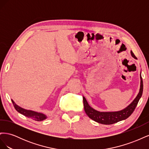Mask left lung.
<instances>
[{"instance_id":"8db88e82","label":"left lung","mask_w":149,"mask_h":149,"mask_svg":"<svg viewBox=\"0 0 149 149\" xmlns=\"http://www.w3.org/2000/svg\"><path fill=\"white\" fill-rule=\"evenodd\" d=\"M131 55L134 58H137L134 55L132 52ZM143 92V81L141 76V88L138 95L136 99L132 101V102L127 107L125 108L123 110L117 112H100L95 109H93L90 107L88 103L86 100L85 97H83V104H84V111L88 116L90 119L97 122L98 123L102 124L109 125L118 123L120 120H123L128 118L132 114V112L136 109V107L139 102L140 98L141 97Z\"/></svg>"}]
</instances>
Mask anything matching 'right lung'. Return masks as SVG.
<instances>
[{"label": "right lung", "mask_w": 149, "mask_h": 149, "mask_svg": "<svg viewBox=\"0 0 149 149\" xmlns=\"http://www.w3.org/2000/svg\"><path fill=\"white\" fill-rule=\"evenodd\" d=\"M12 102L13 103V105L14 106L15 109H16L17 111H18L19 113L24 115L25 116L29 118L32 119L33 120H37V121H42L44 119H45L47 118V116L45 115H44L42 113H38V112H34L32 111H29V110H26L23 109L19 106H17L15 102H13V100H12Z\"/></svg>", "instance_id": "right-lung-1"}]
</instances>
